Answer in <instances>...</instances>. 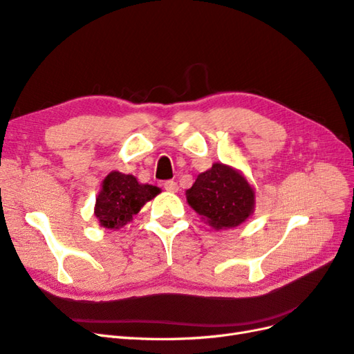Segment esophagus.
<instances>
[{"mask_svg":"<svg viewBox=\"0 0 354 354\" xmlns=\"http://www.w3.org/2000/svg\"><path fill=\"white\" fill-rule=\"evenodd\" d=\"M163 187L166 191H170V192H178L179 187L175 180H165L163 182Z\"/></svg>","mask_w":354,"mask_h":354,"instance_id":"34e87169","label":"esophagus"}]
</instances>
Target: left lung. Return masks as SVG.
<instances>
[{
    "label": "left lung",
    "mask_w": 354,
    "mask_h": 354,
    "mask_svg": "<svg viewBox=\"0 0 354 354\" xmlns=\"http://www.w3.org/2000/svg\"><path fill=\"white\" fill-rule=\"evenodd\" d=\"M187 201L214 230L243 223L254 207V191L232 167L214 163L187 189Z\"/></svg>",
    "instance_id": "obj_1"
}]
</instances>
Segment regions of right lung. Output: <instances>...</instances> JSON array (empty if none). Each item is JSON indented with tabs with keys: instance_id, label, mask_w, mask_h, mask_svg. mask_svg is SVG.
I'll return each instance as SVG.
<instances>
[{
	"instance_id": "add662e5",
	"label": "right lung",
	"mask_w": 354,
	"mask_h": 354,
	"mask_svg": "<svg viewBox=\"0 0 354 354\" xmlns=\"http://www.w3.org/2000/svg\"><path fill=\"white\" fill-rule=\"evenodd\" d=\"M158 192L160 189L157 187L138 184L132 175L111 172L102 180V189L97 197V219L109 230H119Z\"/></svg>"
}]
</instances>
